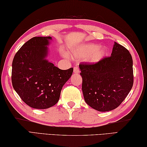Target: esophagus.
Returning a JSON list of instances; mask_svg holds the SVG:
<instances>
[{
	"mask_svg": "<svg viewBox=\"0 0 147 147\" xmlns=\"http://www.w3.org/2000/svg\"><path fill=\"white\" fill-rule=\"evenodd\" d=\"M80 72V69L78 67V66L75 65L74 67V73H78Z\"/></svg>",
	"mask_w": 147,
	"mask_h": 147,
	"instance_id": "34e87169",
	"label": "esophagus"
}]
</instances>
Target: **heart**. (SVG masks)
Here are the masks:
<instances>
[{
    "label": "heart",
    "instance_id": "1",
    "mask_svg": "<svg viewBox=\"0 0 147 147\" xmlns=\"http://www.w3.org/2000/svg\"><path fill=\"white\" fill-rule=\"evenodd\" d=\"M96 44H84L76 47L71 51V54L74 58L80 59L88 58V61L95 63L102 59L106 55L105 49H98Z\"/></svg>",
    "mask_w": 147,
    "mask_h": 147
}]
</instances>
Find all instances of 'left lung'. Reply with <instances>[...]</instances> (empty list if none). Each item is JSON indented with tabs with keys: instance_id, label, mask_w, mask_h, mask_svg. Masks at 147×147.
Returning a JSON list of instances; mask_svg holds the SVG:
<instances>
[{
	"instance_id": "8db88e82",
	"label": "left lung",
	"mask_w": 147,
	"mask_h": 147,
	"mask_svg": "<svg viewBox=\"0 0 147 147\" xmlns=\"http://www.w3.org/2000/svg\"><path fill=\"white\" fill-rule=\"evenodd\" d=\"M79 67L84 100L96 110L117 108L132 88V58L125 47L116 42L110 56L95 63L81 62Z\"/></svg>"
}]
</instances>
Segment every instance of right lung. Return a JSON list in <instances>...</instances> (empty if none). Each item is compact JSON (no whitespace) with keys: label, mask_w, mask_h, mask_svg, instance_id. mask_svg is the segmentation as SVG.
Listing matches in <instances>:
<instances>
[{"label":"right lung","mask_w":147,"mask_h":147,"mask_svg":"<svg viewBox=\"0 0 147 147\" xmlns=\"http://www.w3.org/2000/svg\"><path fill=\"white\" fill-rule=\"evenodd\" d=\"M49 37H34L26 42L12 62L13 88L24 103L36 109H47L58 102L61 89L73 68L61 70L45 59Z\"/></svg>","instance_id":"obj_1"}]
</instances>
